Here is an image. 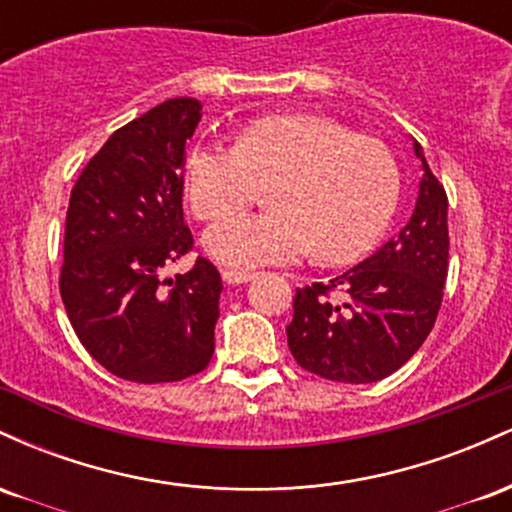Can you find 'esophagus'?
I'll list each match as a JSON object with an SVG mask.
<instances>
[{
	"instance_id": "1",
	"label": "esophagus",
	"mask_w": 512,
	"mask_h": 512,
	"mask_svg": "<svg viewBox=\"0 0 512 512\" xmlns=\"http://www.w3.org/2000/svg\"><path fill=\"white\" fill-rule=\"evenodd\" d=\"M221 276H223V281H226V284H231V286L245 284V281L255 279V274H252V272H238V269H223Z\"/></svg>"
}]
</instances>
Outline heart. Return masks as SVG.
I'll use <instances>...</instances> for the list:
<instances>
[{
    "label": "heart",
    "instance_id": "1",
    "mask_svg": "<svg viewBox=\"0 0 512 512\" xmlns=\"http://www.w3.org/2000/svg\"><path fill=\"white\" fill-rule=\"evenodd\" d=\"M269 186L264 215H232ZM192 214L218 219L204 250L228 267L301 260L351 262L383 238L399 199L390 149L313 113H274L240 127L236 144H195L185 156Z\"/></svg>",
    "mask_w": 512,
    "mask_h": 512
}]
</instances>
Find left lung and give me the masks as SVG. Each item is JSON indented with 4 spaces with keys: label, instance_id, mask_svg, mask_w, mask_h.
<instances>
[{
    "label": "left lung",
    "instance_id": "1",
    "mask_svg": "<svg viewBox=\"0 0 512 512\" xmlns=\"http://www.w3.org/2000/svg\"><path fill=\"white\" fill-rule=\"evenodd\" d=\"M414 154L424 178L407 226L349 272L296 289L289 349L298 366L320 378L378 383L402 368L436 325L448 276V195L419 142Z\"/></svg>",
    "mask_w": 512,
    "mask_h": 512
}]
</instances>
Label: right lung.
Masks as SVG:
<instances>
[{"label":"right lung","instance_id":"right-lung-1","mask_svg":"<svg viewBox=\"0 0 512 512\" xmlns=\"http://www.w3.org/2000/svg\"><path fill=\"white\" fill-rule=\"evenodd\" d=\"M202 120L195 98H170L110 134L69 197L60 293L76 337L132 383H178L209 366L221 274L192 250L182 221V166Z\"/></svg>","mask_w":512,"mask_h":512}]
</instances>
